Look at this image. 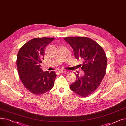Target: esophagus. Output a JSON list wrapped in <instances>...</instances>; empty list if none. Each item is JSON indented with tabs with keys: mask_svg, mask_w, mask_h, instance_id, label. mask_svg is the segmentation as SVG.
<instances>
[{
	"mask_svg": "<svg viewBox=\"0 0 126 126\" xmlns=\"http://www.w3.org/2000/svg\"><path fill=\"white\" fill-rule=\"evenodd\" d=\"M59 72H60V73H63V74H67V71L63 70H60Z\"/></svg>",
	"mask_w": 126,
	"mask_h": 126,
	"instance_id": "obj_1",
	"label": "esophagus"
}]
</instances>
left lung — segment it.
Instances as JSON below:
<instances>
[{"instance_id": "obj_1", "label": "left lung", "mask_w": 126, "mask_h": 126, "mask_svg": "<svg viewBox=\"0 0 126 126\" xmlns=\"http://www.w3.org/2000/svg\"><path fill=\"white\" fill-rule=\"evenodd\" d=\"M64 39L73 49L75 58L83 61L81 69L84 72L82 77L76 74V81L70 85V89L81 96H87L98 88L105 75L106 55L101 46L89 38L71 37Z\"/></svg>"}]
</instances>
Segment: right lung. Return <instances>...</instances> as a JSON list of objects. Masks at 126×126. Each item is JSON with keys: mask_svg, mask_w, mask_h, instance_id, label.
Here are the masks:
<instances>
[{"mask_svg": "<svg viewBox=\"0 0 126 126\" xmlns=\"http://www.w3.org/2000/svg\"><path fill=\"white\" fill-rule=\"evenodd\" d=\"M54 40V38H34L25 43L18 52L16 64L20 79L25 87L34 94H42L54 85L56 72L43 71L40 65L46 46Z\"/></svg>", "mask_w": 126, "mask_h": 126, "instance_id": "add662e5", "label": "right lung"}]
</instances>
